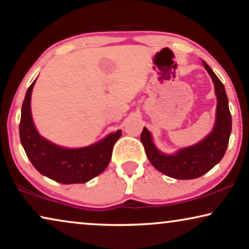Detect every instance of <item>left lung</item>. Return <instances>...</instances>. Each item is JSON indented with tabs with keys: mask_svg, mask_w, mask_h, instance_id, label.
<instances>
[{
	"mask_svg": "<svg viewBox=\"0 0 249 249\" xmlns=\"http://www.w3.org/2000/svg\"><path fill=\"white\" fill-rule=\"evenodd\" d=\"M204 67L212 78L217 98L216 121L213 131L198 144L182 148L175 155H164L155 147L151 134L142 129L141 135L146 155L160 172L179 180L196 179L209 172L223 158L231 134V113L223 84L205 61Z\"/></svg>",
	"mask_w": 249,
	"mask_h": 249,
	"instance_id": "obj_1",
	"label": "left lung"
}]
</instances>
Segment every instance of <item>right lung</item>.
<instances>
[{"instance_id":"add662e5","label":"right lung","mask_w":249,"mask_h":249,"mask_svg":"<svg viewBox=\"0 0 249 249\" xmlns=\"http://www.w3.org/2000/svg\"><path fill=\"white\" fill-rule=\"evenodd\" d=\"M36 81V80H35ZM35 81L27 90L19 124L20 141L32 164L42 175L61 183H85L107 169L121 130L84 148H63L40 137L34 125L30 100Z\"/></svg>"}]
</instances>
